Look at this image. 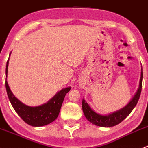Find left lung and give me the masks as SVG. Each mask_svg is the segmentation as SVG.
<instances>
[{
  "label": "left lung",
  "instance_id": "1",
  "mask_svg": "<svg viewBox=\"0 0 148 148\" xmlns=\"http://www.w3.org/2000/svg\"><path fill=\"white\" fill-rule=\"evenodd\" d=\"M142 81H143V72L141 73V78L140 82V87H139L136 95L134 96L132 100L129 102V104L126 107H123L119 111L115 112L114 113L108 114V115H100L95 112H94L89 104L85 102V100L83 99L82 100V110L84 116L90 122L95 125L99 127H113L118 125L122 120H125L132 111L138 103L139 98H140V94L142 90Z\"/></svg>",
  "mask_w": 148,
  "mask_h": 148
}]
</instances>
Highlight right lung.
<instances>
[{
    "label": "right lung",
    "mask_w": 148,
    "mask_h": 148,
    "mask_svg": "<svg viewBox=\"0 0 148 148\" xmlns=\"http://www.w3.org/2000/svg\"><path fill=\"white\" fill-rule=\"evenodd\" d=\"M9 60V59H8ZM8 60L6 64L5 75L8 74ZM5 88L12 106L21 118L28 125L33 127H41L50 124L59 116L62 103L66 94L68 93L71 87H67L58 92L50 101L46 104L38 107H29L23 104L13 95L5 80Z\"/></svg>",
    "instance_id": "add662e5"
}]
</instances>
